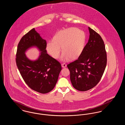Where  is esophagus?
Listing matches in <instances>:
<instances>
[{
  "label": "esophagus",
  "mask_w": 125,
  "mask_h": 125,
  "mask_svg": "<svg viewBox=\"0 0 125 125\" xmlns=\"http://www.w3.org/2000/svg\"><path fill=\"white\" fill-rule=\"evenodd\" d=\"M66 66H67L66 64L65 63H64L62 64V68H65V67H66Z\"/></svg>",
  "instance_id": "1"
}]
</instances>
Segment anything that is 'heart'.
Masks as SVG:
<instances>
[{
	"label": "heart",
	"instance_id": "obj_1",
	"mask_svg": "<svg viewBox=\"0 0 125 125\" xmlns=\"http://www.w3.org/2000/svg\"><path fill=\"white\" fill-rule=\"evenodd\" d=\"M86 41L84 32L78 28L71 27L59 31L47 43L48 52L54 59L59 58L61 52H62L61 60L63 61L69 59L77 58L83 52Z\"/></svg>",
	"mask_w": 125,
	"mask_h": 125
}]
</instances>
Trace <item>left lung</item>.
<instances>
[{
    "label": "left lung",
    "instance_id": "8db88e82",
    "mask_svg": "<svg viewBox=\"0 0 125 125\" xmlns=\"http://www.w3.org/2000/svg\"><path fill=\"white\" fill-rule=\"evenodd\" d=\"M89 37L78 58L67 65L73 88L85 91L94 88L101 80L107 63L104 42L99 34L89 27Z\"/></svg>",
    "mask_w": 125,
    "mask_h": 125
}]
</instances>
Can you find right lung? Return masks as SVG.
<instances>
[{"label": "right lung", "instance_id": "obj_1", "mask_svg": "<svg viewBox=\"0 0 125 125\" xmlns=\"http://www.w3.org/2000/svg\"><path fill=\"white\" fill-rule=\"evenodd\" d=\"M47 42L35 28L22 36L18 44L16 62L22 78L31 89L45 94L53 89L62 70L61 63L47 53ZM36 47L41 52L36 60L25 55L30 48Z\"/></svg>", "mask_w": 125, "mask_h": 125}]
</instances>
